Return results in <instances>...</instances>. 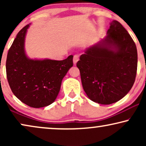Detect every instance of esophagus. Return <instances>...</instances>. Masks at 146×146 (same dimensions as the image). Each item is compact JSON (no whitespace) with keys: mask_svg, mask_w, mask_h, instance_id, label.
Returning a JSON list of instances; mask_svg holds the SVG:
<instances>
[{"mask_svg":"<svg viewBox=\"0 0 146 146\" xmlns=\"http://www.w3.org/2000/svg\"><path fill=\"white\" fill-rule=\"evenodd\" d=\"M78 60H79V56L78 55H74V58H73L74 64V65L76 64Z\"/></svg>","mask_w":146,"mask_h":146,"instance_id":"obj_1","label":"esophagus"}]
</instances>
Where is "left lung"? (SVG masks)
I'll return each instance as SVG.
<instances>
[{
	"label": "left lung",
	"instance_id": "8db88e82",
	"mask_svg": "<svg viewBox=\"0 0 146 146\" xmlns=\"http://www.w3.org/2000/svg\"><path fill=\"white\" fill-rule=\"evenodd\" d=\"M110 25L106 36L86 48L76 64L88 97L104 105L129 92L137 66L136 46L131 36L117 21Z\"/></svg>",
	"mask_w": 146,
	"mask_h": 146
}]
</instances>
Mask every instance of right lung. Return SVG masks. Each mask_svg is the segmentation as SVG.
Instances as JSON below:
<instances>
[{
    "label": "right lung",
    "mask_w": 146,
    "mask_h": 146,
    "mask_svg": "<svg viewBox=\"0 0 146 146\" xmlns=\"http://www.w3.org/2000/svg\"><path fill=\"white\" fill-rule=\"evenodd\" d=\"M30 25L18 33L10 48L6 70L15 96L29 106L39 108L55 101L62 79L73 66V56L63 60L29 58L25 52V42Z\"/></svg>",
    "instance_id": "obj_1"
}]
</instances>
